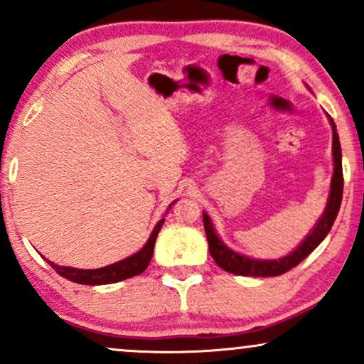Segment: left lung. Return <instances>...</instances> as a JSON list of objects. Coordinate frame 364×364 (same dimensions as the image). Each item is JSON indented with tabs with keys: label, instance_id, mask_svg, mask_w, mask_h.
Wrapping results in <instances>:
<instances>
[{
	"label": "left lung",
	"instance_id": "8db88e82",
	"mask_svg": "<svg viewBox=\"0 0 364 364\" xmlns=\"http://www.w3.org/2000/svg\"><path fill=\"white\" fill-rule=\"evenodd\" d=\"M332 123V152H333V176H332V186H330V196L327 207H325L323 215L320 217L318 224L315 225V229L311 231V235H308L306 240L303 241L298 248L294 250L291 255L281 258V260H253V258L243 257V255H237L229 250L223 241L219 240L214 231V225H212L208 215L203 212V228H205V235L208 241V252H210L212 258H214L217 265L220 269H224L225 272L237 274V275H252V277H275V275L286 274L287 270H291L292 267H296L298 263H301L304 258L310 255L313 250L318 246L321 241L325 240V236L328 235V231L332 229L333 220H336L337 214H339L341 202H342V190H344V176H342V154H341V141L339 135H337L336 123L330 118Z\"/></svg>",
	"mask_w": 364,
	"mask_h": 364
}]
</instances>
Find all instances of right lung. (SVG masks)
<instances>
[{
	"label": "right lung",
	"mask_w": 364,
	"mask_h": 364,
	"mask_svg": "<svg viewBox=\"0 0 364 364\" xmlns=\"http://www.w3.org/2000/svg\"><path fill=\"white\" fill-rule=\"evenodd\" d=\"M171 208V205H169ZM168 208V210H169ZM162 224H164V219H161L156 225V229L152 231V236L149 237L147 245L140 250L139 253L132 255V257L124 258L118 263H112V265L102 267V269L95 270H82V269H72V267H61L56 265V263L49 262V265L56 270L61 277L70 279V281L77 284H87V286H101V284H112L124 281V279L133 277V275H140L147 269V265L152 260L154 255V245H156V237L161 231Z\"/></svg>",
	"instance_id": "add662e5"
}]
</instances>
